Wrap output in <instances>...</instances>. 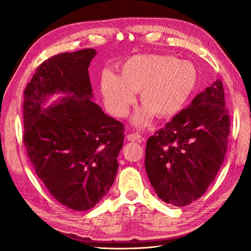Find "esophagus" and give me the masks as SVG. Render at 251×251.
<instances>
[{
    "label": "esophagus",
    "instance_id": "obj_1",
    "mask_svg": "<svg viewBox=\"0 0 251 251\" xmlns=\"http://www.w3.org/2000/svg\"><path fill=\"white\" fill-rule=\"evenodd\" d=\"M141 138L142 137L140 134H128V136H127L128 141H140Z\"/></svg>",
    "mask_w": 251,
    "mask_h": 251
}]
</instances>
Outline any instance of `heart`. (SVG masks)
Instances as JSON below:
<instances>
[{
  "label": "heart",
  "instance_id": "1",
  "mask_svg": "<svg viewBox=\"0 0 251 251\" xmlns=\"http://www.w3.org/2000/svg\"><path fill=\"white\" fill-rule=\"evenodd\" d=\"M198 75L193 64L165 54H138L119 66V76L104 72L100 79L103 101L116 117H125L141 91L144 103L133 123L149 125L154 113L161 118L180 112L193 94Z\"/></svg>",
  "mask_w": 251,
  "mask_h": 251
}]
</instances>
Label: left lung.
I'll return each mask as SVG.
<instances>
[{
    "mask_svg": "<svg viewBox=\"0 0 251 251\" xmlns=\"http://www.w3.org/2000/svg\"><path fill=\"white\" fill-rule=\"evenodd\" d=\"M229 131L223 83L217 79L148 139L144 166L159 198L175 206L199 199L224 161Z\"/></svg>",
    "mask_w": 251,
    "mask_h": 251,
    "instance_id": "obj_1",
    "label": "left lung"
}]
</instances>
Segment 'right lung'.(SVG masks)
<instances>
[{"mask_svg": "<svg viewBox=\"0 0 251 251\" xmlns=\"http://www.w3.org/2000/svg\"><path fill=\"white\" fill-rule=\"evenodd\" d=\"M95 49L60 53L41 64L24 91V144L39 178L68 208L86 211L115 180L125 126L93 100L89 70ZM55 93L59 102L43 104Z\"/></svg>", "mask_w": 251, "mask_h": 251, "instance_id": "add662e5", "label": "right lung"}]
</instances>
